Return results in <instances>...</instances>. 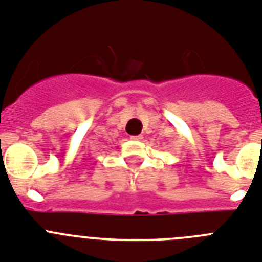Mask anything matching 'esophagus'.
<instances>
[{"mask_svg":"<svg viewBox=\"0 0 262 262\" xmlns=\"http://www.w3.org/2000/svg\"><path fill=\"white\" fill-rule=\"evenodd\" d=\"M132 140H135V141H141V140H142V138H144V137H142V136L141 135H138V136H132Z\"/></svg>","mask_w":262,"mask_h":262,"instance_id":"obj_1","label":"esophagus"}]
</instances>
